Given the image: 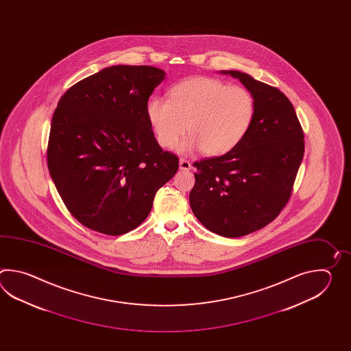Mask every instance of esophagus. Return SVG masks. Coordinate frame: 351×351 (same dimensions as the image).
Instances as JSON below:
<instances>
[{"label":"esophagus","mask_w":351,"mask_h":351,"mask_svg":"<svg viewBox=\"0 0 351 351\" xmlns=\"http://www.w3.org/2000/svg\"><path fill=\"white\" fill-rule=\"evenodd\" d=\"M192 168V163L189 160H186L184 158L179 159V169L180 171H189Z\"/></svg>","instance_id":"esophagus-1"}]
</instances>
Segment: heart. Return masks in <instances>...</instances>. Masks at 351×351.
Segmentation results:
<instances>
[{
  "label": "heart",
  "instance_id": "heart-1",
  "mask_svg": "<svg viewBox=\"0 0 351 351\" xmlns=\"http://www.w3.org/2000/svg\"><path fill=\"white\" fill-rule=\"evenodd\" d=\"M147 118L160 147L173 148L186 130L180 152L202 149L222 156L239 145L252 125L256 104L248 90L208 76H193L174 85L169 100L152 97Z\"/></svg>",
  "mask_w": 351,
  "mask_h": 351
}]
</instances>
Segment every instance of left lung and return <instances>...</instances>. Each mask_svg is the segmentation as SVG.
<instances>
[{
    "label": "left lung",
    "mask_w": 351,
    "mask_h": 351,
    "mask_svg": "<svg viewBox=\"0 0 351 351\" xmlns=\"http://www.w3.org/2000/svg\"><path fill=\"white\" fill-rule=\"evenodd\" d=\"M239 79L254 99L252 125L239 145L221 157L195 162L189 203L207 230L241 237L271 223L290 199L302 162L304 132L284 93L241 71Z\"/></svg>",
    "instance_id": "left-lung-1"
}]
</instances>
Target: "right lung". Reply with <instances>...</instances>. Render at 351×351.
Returning <instances> with one entry per match:
<instances>
[{
  "mask_svg": "<svg viewBox=\"0 0 351 351\" xmlns=\"http://www.w3.org/2000/svg\"><path fill=\"white\" fill-rule=\"evenodd\" d=\"M165 75L145 65L105 67L58 103L47 167L69 212L93 231L119 236L136 228L178 171V157L160 148L145 112Z\"/></svg>",
  "mask_w": 351,
  "mask_h": 351,
  "instance_id": "obj_1",
  "label": "right lung"
}]
</instances>
